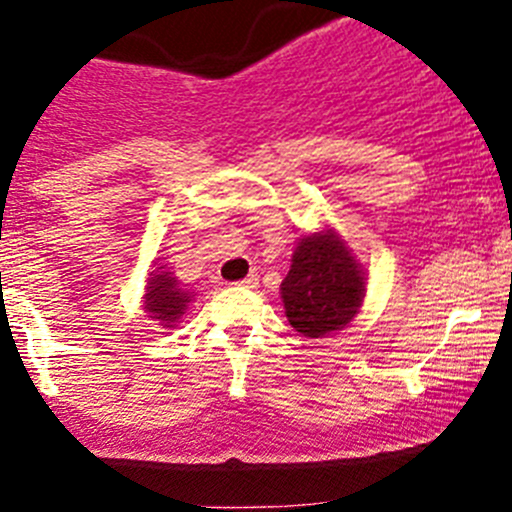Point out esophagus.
<instances>
[{"label":"esophagus","mask_w":512,"mask_h":512,"mask_svg":"<svg viewBox=\"0 0 512 512\" xmlns=\"http://www.w3.org/2000/svg\"><path fill=\"white\" fill-rule=\"evenodd\" d=\"M237 285L245 287V289H255L257 285H260V277H257L255 272H250V275H247L245 280H242V282H237Z\"/></svg>","instance_id":"esophagus-1"}]
</instances>
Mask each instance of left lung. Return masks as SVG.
<instances>
[{
	"label": "left lung",
	"mask_w": 512,
	"mask_h": 512,
	"mask_svg": "<svg viewBox=\"0 0 512 512\" xmlns=\"http://www.w3.org/2000/svg\"><path fill=\"white\" fill-rule=\"evenodd\" d=\"M280 292L289 324L304 337L322 339L359 314L366 272L337 232L322 230L297 242Z\"/></svg>",
	"instance_id": "8db88e82"
}]
</instances>
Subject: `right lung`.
Masks as SVG:
<instances>
[{"label":"right lung","instance_id":"1","mask_svg":"<svg viewBox=\"0 0 512 512\" xmlns=\"http://www.w3.org/2000/svg\"><path fill=\"white\" fill-rule=\"evenodd\" d=\"M193 297L195 294L180 287L178 277H173V272H165V267H158L156 272H151L146 294H143L146 312L153 319H158L160 324H165V327H173V322L183 317Z\"/></svg>","mask_w":512,"mask_h":512}]
</instances>
